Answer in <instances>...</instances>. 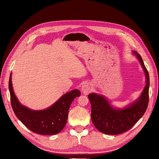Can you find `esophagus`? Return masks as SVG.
Returning <instances> with one entry per match:
<instances>
[{
	"label": "esophagus",
	"instance_id": "1",
	"mask_svg": "<svg viewBox=\"0 0 159 159\" xmlns=\"http://www.w3.org/2000/svg\"><path fill=\"white\" fill-rule=\"evenodd\" d=\"M91 91V86L88 83H85V84L82 86V91L85 95H88Z\"/></svg>",
	"mask_w": 159,
	"mask_h": 159
}]
</instances>
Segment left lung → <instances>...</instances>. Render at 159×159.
Segmentation results:
<instances>
[{"mask_svg": "<svg viewBox=\"0 0 159 159\" xmlns=\"http://www.w3.org/2000/svg\"><path fill=\"white\" fill-rule=\"evenodd\" d=\"M144 70L146 84L140 98L129 107L123 110L111 107L101 95L90 93L88 98L91 105V120L95 127L107 135H119L130 129L146 112L149 102V77L140 54L134 52Z\"/></svg>", "mask_w": 159, "mask_h": 159, "instance_id": "left-lung-1", "label": "left lung"}]
</instances>
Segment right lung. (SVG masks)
<instances>
[{"mask_svg":"<svg viewBox=\"0 0 159 159\" xmlns=\"http://www.w3.org/2000/svg\"><path fill=\"white\" fill-rule=\"evenodd\" d=\"M11 107L15 115L30 131L37 134L51 135L61 132L66 126L70 106L80 91L73 90L64 95L53 106L42 111L31 110L22 106L16 98L12 87L11 75L9 80Z\"/></svg>","mask_w":159,"mask_h":159,"instance_id":"add662e5","label":"right lung"}]
</instances>
